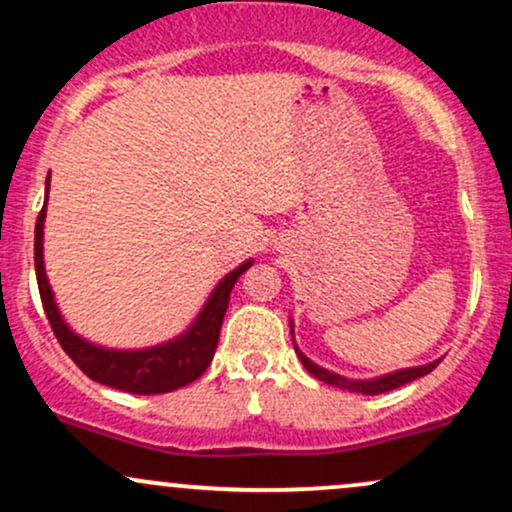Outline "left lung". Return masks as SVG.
Returning <instances> with one entry per match:
<instances>
[{
  "label": "left lung",
  "mask_w": 512,
  "mask_h": 512,
  "mask_svg": "<svg viewBox=\"0 0 512 512\" xmlns=\"http://www.w3.org/2000/svg\"><path fill=\"white\" fill-rule=\"evenodd\" d=\"M296 354L301 358V363L308 370L310 375H315L317 380H322V383L327 385H334L339 387V390H349V392H361V395H383V392H390V390H397V387L411 383V380L416 378H424V375L431 373L433 368L438 366L440 361H433L428 363V366H419V368H407V370H397V373H390V375H383V378L378 380H346L342 375L337 373H330V370L315 366L313 361H310L308 356L301 354V349L296 346Z\"/></svg>",
  "instance_id": "1"
}]
</instances>
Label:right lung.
<instances>
[{
	"label": "right lung",
	"mask_w": 512,
	"mask_h": 512,
	"mask_svg": "<svg viewBox=\"0 0 512 512\" xmlns=\"http://www.w3.org/2000/svg\"><path fill=\"white\" fill-rule=\"evenodd\" d=\"M50 185V178H48ZM48 202V199H45ZM43 221H45V204L40 209L38 221H35V276H38V291L40 301H43L45 315L55 332L57 342L64 349L72 361L79 366L91 380L96 383L115 387V390L132 392V395H161V392L178 390L182 385L195 383L199 375L207 370V366L214 358L216 344H219V332L223 315H226L228 301H231V289L236 286L238 276L250 267L252 262L240 264L233 269L226 279L216 286L211 298L199 313L195 325L190 332L182 337L173 339V342L154 346V349L142 351H108L98 349V346L84 342L64 325L57 310L55 301H52V291L45 276L43 267Z\"/></svg>",
	"instance_id": "1"
}]
</instances>
